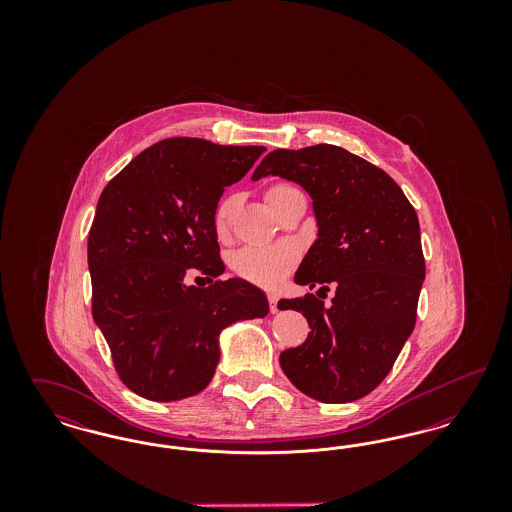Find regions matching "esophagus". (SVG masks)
Segmentation results:
<instances>
[{"instance_id":"34e87169","label":"esophagus","mask_w":512,"mask_h":512,"mask_svg":"<svg viewBox=\"0 0 512 512\" xmlns=\"http://www.w3.org/2000/svg\"><path fill=\"white\" fill-rule=\"evenodd\" d=\"M268 303H270V313H278V295L268 293Z\"/></svg>"}]
</instances>
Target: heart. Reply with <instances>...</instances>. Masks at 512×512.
Masks as SVG:
<instances>
[{
  "mask_svg": "<svg viewBox=\"0 0 512 512\" xmlns=\"http://www.w3.org/2000/svg\"><path fill=\"white\" fill-rule=\"evenodd\" d=\"M290 186L278 184L272 186L267 192V199L270 201L274 195L288 190ZM238 209V195L224 197L215 211V232L224 236L230 228L232 217ZM295 261V253L286 245L276 247H245L232 257V268L251 282L257 284H274L282 274L292 267Z\"/></svg>",
  "mask_w": 512,
  "mask_h": 512,
  "instance_id": "obj_1",
  "label": "heart"
}]
</instances>
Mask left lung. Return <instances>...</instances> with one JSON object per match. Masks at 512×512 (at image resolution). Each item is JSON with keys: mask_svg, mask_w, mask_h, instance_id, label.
<instances>
[{"mask_svg": "<svg viewBox=\"0 0 512 512\" xmlns=\"http://www.w3.org/2000/svg\"><path fill=\"white\" fill-rule=\"evenodd\" d=\"M270 174L313 199L317 240L295 284L336 286L328 307L313 293L278 303L311 328L303 345L280 355V366L317 401H357L380 386L413 334L426 276L418 217L390 174L343 147L274 149L251 180Z\"/></svg>", "mask_w": 512, "mask_h": 512, "instance_id": "1", "label": "left lung"}]
</instances>
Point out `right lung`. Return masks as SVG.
I'll return each mask as SVG.
<instances>
[{
    "mask_svg": "<svg viewBox=\"0 0 512 512\" xmlns=\"http://www.w3.org/2000/svg\"><path fill=\"white\" fill-rule=\"evenodd\" d=\"M263 151L163 140L99 195L88 236L92 313L119 378L140 397L169 403L205 390L219 365L222 330L267 317V293L244 278L209 288L184 282L190 268L207 278L224 272L215 211L224 188Z\"/></svg>",
    "mask_w": 512,
    "mask_h": 512,
    "instance_id": "right-lung-1",
    "label": "right lung"
}]
</instances>
